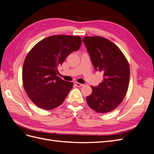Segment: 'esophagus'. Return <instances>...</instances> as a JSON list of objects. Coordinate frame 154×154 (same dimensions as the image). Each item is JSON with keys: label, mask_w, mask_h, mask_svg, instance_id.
I'll list each match as a JSON object with an SVG mask.
<instances>
[{"label": "esophagus", "mask_w": 154, "mask_h": 154, "mask_svg": "<svg viewBox=\"0 0 154 154\" xmlns=\"http://www.w3.org/2000/svg\"><path fill=\"white\" fill-rule=\"evenodd\" d=\"M74 84H75V85L78 87H82L83 85V84H82V83H78V82H74Z\"/></svg>", "instance_id": "obj_1"}]
</instances>
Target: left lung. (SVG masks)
Returning <instances> with one entry per match:
<instances>
[{
  "label": "left lung",
  "instance_id": "8db88e82",
  "mask_svg": "<svg viewBox=\"0 0 154 154\" xmlns=\"http://www.w3.org/2000/svg\"><path fill=\"white\" fill-rule=\"evenodd\" d=\"M83 41L96 71L103 74L102 82L91 87L92 94L86 97L87 104L98 113L110 112L120 105L127 94L129 64L122 51L109 40L85 36Z\"/></svg>",
  "mask_w": 154,
  "mask_h": 154
}]
</instances>
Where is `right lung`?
<instances>
[{
  "label": "right lung",
  "mask_w": 154,
  "mask_h": 154,
  "mask_svg": "<svg viewBox=\"0 0 154 154\" xmlns=\"http://www.w3.org/2000/svg\"><path fill=\"white\" fill-rule=\"evenodd\" d=\"M81 44L80 36L53 35L40 41L26 56L22 69L23 85L39 108H57L67 96L73 83L57 76L58 67Z\"/></svg>",
  "instance_id": "obj_1"
}]
</instances>
